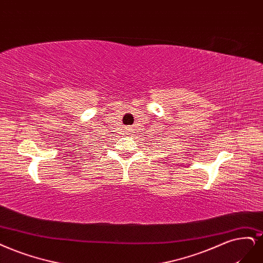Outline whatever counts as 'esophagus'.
I'll return each mask as SVG.
<instances>
[{
    "label": "esophagus",
    "instance_id": "obj_1",
    "mask_svg": "<svg viewBox=\"0 0 263 263\" xmlns=\"http://www.w3.org/2000/svg\"><path fill=\"white\" fill-rule=\"evenodd\" d=\"M127 134H129V130H128V129H127Z\"/></svg>",
    "mask_w": 263,
    "mask_h": 263
}]
</instances>
